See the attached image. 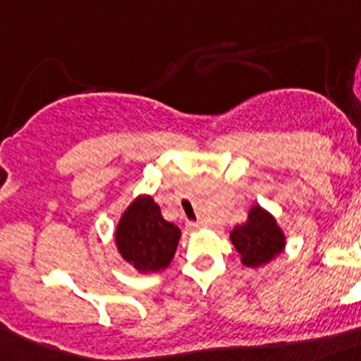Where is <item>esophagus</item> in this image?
Returning <instances> with one entry per match:
<instances>
[{
    "mask_svg": "<svg viewBox=\"0 0 361 361\" xmlns=\"http://www.w3.org/2000/svg\"><path fill=\"white\" fill-rule=\"evenodd\" d=\"M187 226L190 228V230H198V228L202 226L200 222H187Z\"/></svg>",
    "mask_w": 361,
    "mask_h": 361,
    "instance_id": "esophagus-1",
    "label": "esophagus"
}]
</instances>
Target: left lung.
I'll return each instance as SVG.
<instances>
[{"label": "left lung", "instance_id": "1", "mask_svg": "<svg viewBox=\"0 0 361 361\" xmlns=\"http://www.w3.org/2000/svg\"><path fill=\"white\" fill-rule=\"evenodd\" d=\"M235 250L248 267H259L269 263L286 247L282 230L267 211L256 206L248 213L247 222L235 226L230 233Z\"/></svg>", "mask_w": 361, "mask_h": 361}]
</instances>
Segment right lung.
Instances as JSON below:
<instances>
[{
    "label": "right lung",
    "mask_w": 361,
    "mask_h": 361,
    "mask_svg": "<svg viewBox=\"0 0 361 361\" xmlns=\"http://www.w3.org/2000/svg\"><path fill=\"white\" fill-rule=\"evenodd\" d=\"M180 235V228L163 219L150 196H139L120 219L116 247L137 271L157 272L172 262Z\"/></svg>",
    "instance_id": "1"
}]
</instances>
